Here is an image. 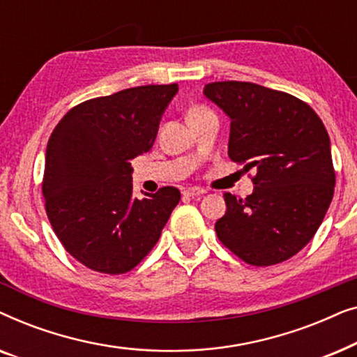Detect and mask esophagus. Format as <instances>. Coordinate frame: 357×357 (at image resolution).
Returning a JSON list of instances; mask_svg holds the SVG:
<instances>
[{
    "instance_id": "34e87169",
    "label": "esophagus",
    "mask_w": 357,
    "mask_h": 357,
    "mask_svg": "<svg viewBox=\"0 0 357 357\" xmlns=\"http://www.w3.org/2000/svg\"><path fill=\"white\" fill-rule=\"evenodd\" d=\"M206 193V190L199 188V187H190V188H185L183 190V195L185 197H190V198H197V197H202V195Z\"/></svg>"
}]
</instances>
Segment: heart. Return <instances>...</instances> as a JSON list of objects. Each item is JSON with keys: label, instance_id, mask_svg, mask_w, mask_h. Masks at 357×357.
Returning a JSON list of instances; mask_svg holds the SVG:
<instances>
[{"label": "heart", "instance_id": "b5f03b06", "mask_svg": "<svg viewBox=\"0 0 357 357\" xmlns=\"http://www.w3.org/2000/svg\"><path fill=\"white\" fill-rule=\"evenodd\" d=\"M202 112H206V109H204V107H193V109L190 110V115H188V116L197 115V114H202Z\"/></svg>", "mask_w": 357, "mask_h": 357}]
</instances>
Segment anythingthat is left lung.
<instances>
[{
    "mask_svg": "<svg viewBox=\"0 0 357 357\" xmlns=\"http://www.w3.org/2000/svg\"><path fill=\"white\" fill-rule=\"evenodd\" d=\"M203 94L231 119L229 158L257 172L247 198L224 193L227 211L214 226L219 241L253 266L294 257L333 198L325 125L305 102L253 82H209Z\"/></svg>",
    "mask_w": 357,
    "mask_h": 357,
    "instance_id": "obj_1",
    "label": "left lung"
}]
</instances>
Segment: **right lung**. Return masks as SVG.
<instances>
[{"instance_id": "add662e5", "label": "right lung", "mask_w": 357, "mask_h": 357, "mask_svg": "<svg viewBox=\"0 0 357 357\" xmlns=\"http://www.w3.org/2000/svg\"><path fill=\"white\" fill-rule=\"evenodd\" d=\"M177 84L138 86L76 105L48 139L42 192L66 252L91 270L121 275L159 241L180 202L175 187L136 198L131 160L148 153Z\"/></svg>"}]
</instances>
